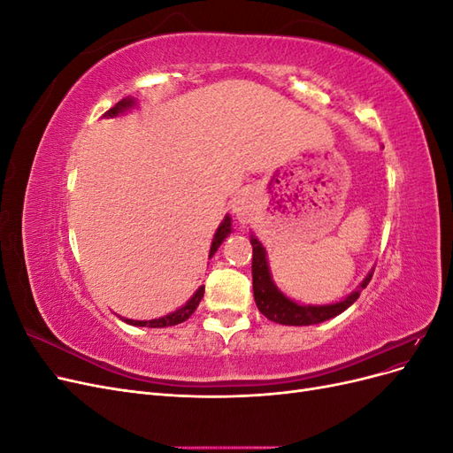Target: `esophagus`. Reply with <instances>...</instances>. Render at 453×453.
<instances>
[{"label":"esophagus","mask_w":453,"mask_h":453,"mask_svg":"<svg viewBox=\"0 0 453 453\" xmlns=\"http://www.w3.org/2000/svg\"><path fill=\"white\" fill-rule=\"evenodd\" d=\"M232 211H234L240 223H250L257 211L255 196L248 193V190H242V193L234 198V202H232Z\"/></svg>","instance_id":"1"}]
</instances>
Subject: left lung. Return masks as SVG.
I'll return each instance as SVG.
<instances>
[{
  "label": "left lung",
  "instance_id": "left-lung-1",
  "mask_svg": "<svg viewBox=\"0 0 453 453\" xmlns=\"http://www.w3.org/2000/svg\"><path fill=\"white\" fill-rule=\"evenodd\" d=\"M253 245V296L258 311L268 318L273 323L280 325H293V326H303V325H318L326 319L336 318L338 313L348 310L355 300L359 298L361 291L368 285L370 278H372L374 268L365 276V280L357 285V289L351 291L348 296H344L338 303L331 304H300L296 300L289 298L285 293L278 289V285L272 280V272L268 266V257L265 245L258 242L255 234L250 236Z\"/></svg>",
  "mask_w": 453,
  "mask_h": 453
}]
</instances>
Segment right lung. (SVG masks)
Instances as JSON below:
<instances>
[{"label":"right lung","mask_w":453,"mask_h":453,"mask_svg":"<svg viewBox=\"0 0 453 453\" xmlns=\"http://www.w3.org/2000/svg\"><path fill=\"white\" fill-rule=\"evenodd\" d=\"M135 105H138V100L130 98V96H127V98H122L115 107L109 109V111H107L104 117H105V119H115V117H119V115H125L127 111H130V109L135 107ZM230 232H232V219H230V215H225V219L221 221V225H219V228H217V232H215V236H213L211 248H210V258L215 255V251H217L219 248H221V243L225 242V238H228ZM202 296H203V285L198 287L196 293H195L193 296H190L183 306H180L175 311H172V313H168V315H162V318H158V319L138 321V319L120 318V315H119V318H120L122 321H125V323H128V325H134V326H149V328L173 326V325H180V323L187 321V319L190 318V315L195 313V310H196L198 304H200Z\"/></svg>","instance_id":"right-lung-1"}]
</instances>
